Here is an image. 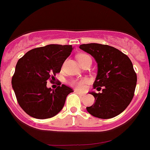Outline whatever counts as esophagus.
Masks as SVG:
<instances>
[{
	"instance_id": "34e87169",
	"label": "esophagus",
	"mask_w": 150,
	"mask_h": 150,
	"mask_svg": "<svg viewBox=\"0 0 150 150\" xmlns=\"http://www.w3.org/2000/svg\"><path fill=\"white\" fill-rule=\"evenodd\" d=\"M76 93L77 94H79V95H81V96H84L85 95V93H83V92H81V91H76Z\"/></svg>"
}]
</instances>
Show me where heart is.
Returning <instances> with one entry per match:
<instances>
[{
  "label": "heart",
  "instance_id": "obj_1",
  "mask_svg": "<svg viewBox=\"0 0 150 150\" xmlns=\"http://www.w3.org/2000/svg\"><path fill=\"white\" fill-rule=\"evenodd\" d=\"M88 56H89L85 55V54H80V55H79L78 56L79 62H80L81 60H83L85 58L88 57ZM85 82H86L85 79H72V80L70 81V85L78 89H82L84 88V85H85Z\"/></svg>",
  "mask_w": 150,
  "mask_h": 150
}]
</instances>
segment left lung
<instances>
[{"label": "left lung", "instance_id": "8db88e82", "mask_svg": "<svg viewBox=\"0 0 150 150\" xmlns=\"http://www.w3.org/2000/svg\"><path fill=\"white\" fill-rule=\"evenodd\" d=\"M79 48L92 56L98 64L94 88L91 91L95 98L92 106L86 108L89 114L100 119L119 115L131 102L137 85V74L127 55L108 45L88 43Z\"/></svg>", "mask_w": 150, "mask_h": 150}]
</instances>
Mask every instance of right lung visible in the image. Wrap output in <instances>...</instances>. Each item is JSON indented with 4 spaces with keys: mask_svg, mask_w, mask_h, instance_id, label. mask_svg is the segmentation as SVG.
<instances>
[{
    "mask_svg": "<svg viewBox=\"0 0 150 150\" xmlns=\"http://www.w3.org/2000/svg\"><path fill=\"white\" fill-rule=\"evenodd\" d=\"M72 50L71 45L50 44L30 50L18 60L11 84L20 106L26 114L47 119L63 108L72 89L65 85L52 89L46 87V83L60 72Z\"/></svg>",
    "mask_w": 150,
    "mask_h": 150,
    "instance_id": "1",
    "label": "right lung"
}]
</instances>
